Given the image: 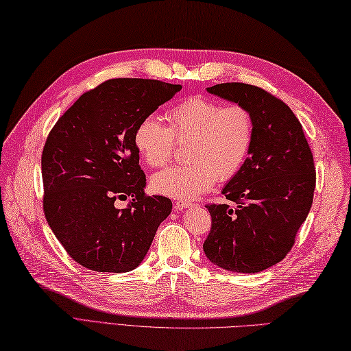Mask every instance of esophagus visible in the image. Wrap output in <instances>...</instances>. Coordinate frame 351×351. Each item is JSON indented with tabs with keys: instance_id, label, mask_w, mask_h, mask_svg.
<instances>
[{
	"instance_id": "1",
	"label": "esophagus",
	"mask_w": 351,
	"mask_h": 351,
	"mask_svg": "<svg viewBox=\"0 0 351 351\" xmlns=\"http://www.w3.org/2000/svg\"><path fill=\"white\" fill-rule=\"evenodd\" d=\"M192 202L191 201H184V199H180V201H176V204H174V210L176 211H182L183 208H189V207H192Z\"/></svg>"
}]
</instances>
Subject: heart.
Wrapping results in <instances>:
<instances>
[{
	"label": "heart",
	"mask_w": 351,
	"mask_h": 351,
	"mask_svg": "<svg viewBox=\"0 0 351 351\" xmlns=\"http://www.w3.org/2000/svg\"><path fill=\"white\" fill-rule=\"evenodd\" d=\"M168 125L146 116L136 125L135 147L152 168L168 164L176 140H189L187 165L167 168L155 174L152 186L174 199H193L210 191L217 180L240 173L254 140V117L241 104L223 106L207 97L193 95L178 102L167 114Z\"/></svg>",
	"instance_id": "heart-1"
}]
</instances>
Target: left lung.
I'll return each instance as SVG.
<instances>
[{"instance_id": "left-lung-1", "label": "left lung", "mask_w": 351, "mask_h": 351, "mask_svg": "<svg viewBox=\"0 0 351 351\" xmlns=\"http://www.w3.org/2000/svg\"><path fill=\"white\" fill-rule=\"evenodd\" d=\"M213 95L249 108L254 140L240 173L223 187L228 204H207L205 256L217 267L254 274L286 258L308 216L315 168L302 125L272 93L247 83H220Z\"/></svg>"}]
</instances>
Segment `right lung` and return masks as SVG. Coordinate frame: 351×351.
Instances as JSON below:
<instances>
[{
	"mask_svg": "<svg viewBox=\"0 0 351 351\" xmlns=\"http://www.w3.org/2000/svg\"><path fill=\"white\" fill-rule=\"evenodd\" d=\"M182 89L150 79H111L84 92L49 132L41 155L43 210L66 253L98 272H128L147 254L173 208L147 196L134 134ZM131 197L125 209L115 201Z\"/></svg>",
	"mask_w": 351,
	"mask_h": 351,
	"instance_id": "add662e5",
	"label": "right lung"
}]
</instances>
